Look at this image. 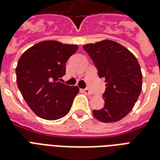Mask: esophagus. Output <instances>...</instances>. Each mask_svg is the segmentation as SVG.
I'll return each mask as SVG.
<instances>
[{
  "instance_id": "obj_1",
  "label": "esophagus",
  "mask_w": 160,
  "mask_h": 160,
  "mask_svg": "<svg viewBox=\"0 0 160 160\" xmlns=\"http://www.w3.org/2000/svg\"><path fill=\"white\" fill-rule=\"evenodd\" d=\"M83 92L85 93V95H92V93L90 92V91L89 90H87V89H85V90H83Z\"/></svg>"
}]
</instances>
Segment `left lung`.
<instances>
[{
	"instance_id": "8db88e82",
	"label": "left lung",
	"mask_w": 160,
	"mask_h": 160,
	"mask_svg": "<svg viewBox=\"0 0 160 160\" xmlns=\"http://www.w3.org/2000/svg\"><path fill=\"white\" fill-rule=\"evenodd\" d=\"M83 48L106 83L102 97L105 105L94 109L93 114L104 123L119 121L133 109L141 92L143 75L139 62L128 49L110 40L86 44Z\"/></svg>"
}]
</instances>
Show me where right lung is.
<instances>
[{"label":"right lung","mask_w":160,"mask_h":160,"mask_svg":"<svg viewBox=\"0 0 160 160\" xmlns=\"http://www.w3.org/2000/svg\"><path fill=\"white\" fill-rule=\"evenodd\" d=\"M77 49V45L45 41L30 47L19 59L16 69L17 85L37 116L55 120L70 111L79 88L58 80L65 75V63Z\"/></svg>","instance_id":"obj_1"}]
</instances>
